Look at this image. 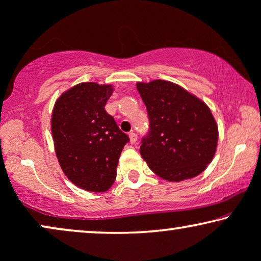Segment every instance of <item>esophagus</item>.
<instances>
[{
    "mask_svg": "<svg viewBox=\"0 0 261 261\" xmlns=\"http://www.w3.org/2000/svg\"><path fill=\"white\" fill-rule=\"evenodd\" d=\"M128 137H130V143H131V144L136 143V141H137V135L135 134L134 131H131V133L128 134Z\"/></svg>",
    "mask_w": 261,
    "mask_h": 261,
    "instance_id": "esophagus-1",
    "label": "esophagus"
}]
</instances>
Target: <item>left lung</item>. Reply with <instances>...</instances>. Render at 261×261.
Returning a JSON list of instances; mask_svg holds the SVG:
<instances>
[{"label":"left lung","mask_w":261,"mask_h":261,"mask_svg":"<svg viewBox=\"0 0 261 261\" xmlns=\"http://www.w3.org/2000/svg\"><path fill=\"white\" fill-rule=\"evenodd\" d=\"M137 90L149 118L140 153L150 170L169 182L203 172L218 143V126L207 105L179 85L160 79L137 83Z\"/></svg>","instance_id":"1"}]
</instances>
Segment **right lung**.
<instances>
[{"label": "right lung", "mask_w": 261, "mask_h": 261, "mask_svg": "<svg viewBox=\"0 0 261 261\" xmlns=\"http://www.w3.org/2000/svg\"><path fill=\"white\" fill-rule=\"evenodd\" d=\"M112 92V85L77 84L58 98L53 110L59 164L74 186L92 193L112 187L120 153L130 141L105 110Z\"/></svg>", "instance_id": "obj_1"}]
</instances>
